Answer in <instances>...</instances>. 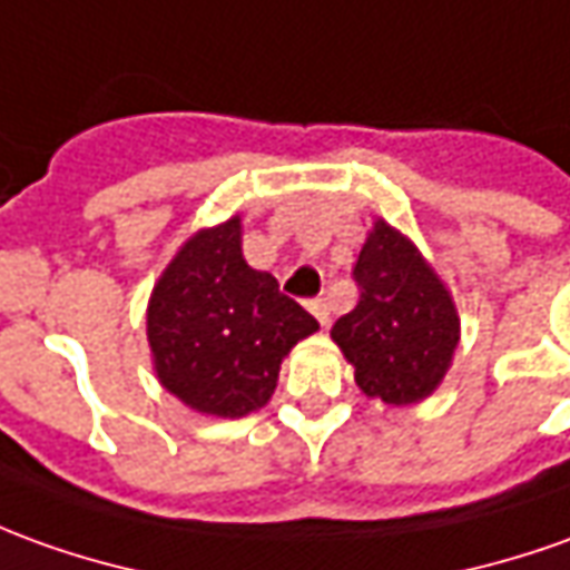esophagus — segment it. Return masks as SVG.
Masks as SVG:
<instances>
[{
  "label": "esophagus",
  "instance_id": "1",
  "mask_svg": "<svg viewBox=\"0 0 570 570\" xmlns=\"http://www.w3.org/2000/svg\"><path fill=\"white\" fill-rule=\"evenodd\" d=\"M307 307H309V313H313V316L320 320V325H323V328L332 323V309H328V301H325V297H316V301H309Z\"/></svg>",
  "mask_w": 570,
  "mask_h": 570
}]
</instances>
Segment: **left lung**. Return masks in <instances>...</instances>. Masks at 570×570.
I'll return each mask as SVG.
<instances>
[{"label": "left lung", "mask_w": 570, "mask_h": 570, "mask_svg": "<svg viewBox=\"0 0 570 570\" xmlns=\"http://www.w3.org/2000/svg\"><path fill=\"white\" fill-rule=\"evenodd\" d=\"M353 278L360 301L332 325V341L360 391L387 406L431 397L459 344L453 294L422 250L384 219H375Z\"/></svg>", "instance_id": "1"}]
</instances>
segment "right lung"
Instances as JSON below:
<instances>
[{"label": "right lung", "mask_w": 570, "mask_h": 570, "mask_svg": "<svg viewBox=\"0 0 570 570\" xmlns=\"http://www.w3.org/2000/svg\"><path fill=\"white\" fill-rule=\"evenodd\" d=\"M320 328L269 273L242 257V217L176 250L148 301V347L160 384L188 410L242 419L266 406L278 366Z\"/></svg>", "instance_id": "obj_1"}]
</instances>
